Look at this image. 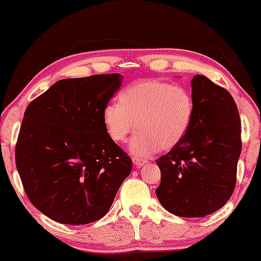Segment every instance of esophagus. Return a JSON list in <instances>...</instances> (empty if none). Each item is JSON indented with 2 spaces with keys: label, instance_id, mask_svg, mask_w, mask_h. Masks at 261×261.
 Instances as JSON below:
<instances>
[{
  "label": "esophagus",
  "instance_id": "obj_1",
  "mask_svg": "<svg viewBox=\"0 0 261 261\" xmlns=\"http://www.w3.org/2000/svg\"><path fill=\"white\" fill-rule=\"evenodd\" d=\"M133 162L135 166H136V168H141V167H143L146 163H147V160H145V158L142 157H134Z\"/></svg>",
  "mask_w": 261,
  "mask_h": 261
}]
</instances>
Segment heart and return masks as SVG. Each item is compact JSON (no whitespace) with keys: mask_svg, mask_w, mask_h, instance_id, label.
<instances>
[{"mask_svg":"<svg viewBox=\"0 0 261 261\" xmlns=\"http://www.w3.org/2000/svg\"><path fill=\"white\" fill-rule=\"evenodd\" d=\"M194 119V99L185 87L161 80H140L121 89L118 104L103 109L101 120L110 140L120 143L137 131L130 151L146 157L170 149L184 140Z\"/></svg>","mask_w":261,"mask_h":261,"instance_id":"b5f03b06","label":"heart"}]
</instances>
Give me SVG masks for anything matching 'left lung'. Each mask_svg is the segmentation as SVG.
Wrapping results in <instances>:
<instances>
[{
    "label": "left lung",
    "mask_w": 261,
    "mask_h": 261,
    "mask_svg": "<svg viewBox=\"0 0 261 261\" xmlns=\"http://www.w3.org/2000/svg\"><path fill=\"white\" fill-rule=\"evenodd\" d=\"M194 119L187 136L155 161L158 201L180 217H205L233 194L242 151L241 118L228 91L202 74L191 80Z\"/></svg>",
    "instance_id": "8db88e82"
}]
</instances>
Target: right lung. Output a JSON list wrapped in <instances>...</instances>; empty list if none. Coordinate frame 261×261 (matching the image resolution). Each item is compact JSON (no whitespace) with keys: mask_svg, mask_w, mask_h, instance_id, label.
Masks as SVG:
<instances>
[{"mask_svg":"<svg viewBox=\"0 0 261 261\" xmlns=\"http://www.w3.org/2000/svg\"><path fill=\"white\" fill-rule=\"evenodd\" d=\"M121 82L119 73L61 80L27 107L17 170L31 202L56 222L100 220L131 173V158L101 120Z\"/></svg>","mask_w":261,"mask_h":261,"instance_id":"1","label":"right lung"}]
</instances>
